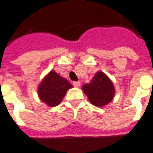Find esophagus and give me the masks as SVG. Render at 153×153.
<instances>
[{
  "instance_id": "esophagus-1",
  "label": "esophagus",
  "mask_w": 153,
  "mask_h": 153,
  "mask_svg": "<svg viewBox=\"0 0 153 153\" xmlns=\"http://www.w3.org/2000/svg\"><path fill=\"white\" fill-rule=\"evenodd\" d=\"M73 85L74 87H79L80 86V82L79 81H75V82H74Z\"/></svg>"
}]
</instances>
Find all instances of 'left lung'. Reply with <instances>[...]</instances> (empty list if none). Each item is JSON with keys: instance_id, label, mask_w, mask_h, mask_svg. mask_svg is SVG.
I'll return each instance as SVG.
<instances>
[{"instance_id": "left-lung-1", "label": "left lung", "mask_w": 153, "mask_h": 153, "mask_svg": "<svg viewBox=\"0 0 153 153\" xmlns=\"http://www.w3.org/2000/svg\"><path fill=\"white\" fill-rule=\"evenodd\" d=\"M83 90L92 104L98 107L109 103L115 92L112 81L102 72L97 73L89 84L83 85Z\"/></svg>"}]
</instances>
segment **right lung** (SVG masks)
Listing matches in <instances>:
<instances>
[{
    "label": "right lung",
    "instance_id": "1",
    "mask_svg": "<svg viewBox=\"0 0 153 153\" xmlns=\"http://www.w3.org/2000/svg\"><path fill=\"white\" fill-rule=\"evenodd\" d=\"M72 87L66 79L51 70L39 84L38 94L42 102H45L48 106L54 107L61 102L66 92Z\"/></svg>",
    "mask_w": 153,
    "mask_h": 153
}]
</instances>
